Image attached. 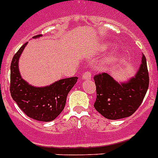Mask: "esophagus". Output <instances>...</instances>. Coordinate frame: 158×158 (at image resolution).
Instances as JSON below:
<instances>
[{"label": "esophagus", "instance_id": "esophagus-1", "mask_svg": "<svg viewBox=\"0 0 158 158\" xmlns=\"http://www.w3.org/2000/svg\"><path fill=\"white\" fill-rule=\"evenodd\" d=\"M91 77H92V73H91L89 71H87V72H85V73H84V74H83V79H86V80L90 79Z\"/></svg>", "mask_w": 158, "mask_h": 158}]
</instances>
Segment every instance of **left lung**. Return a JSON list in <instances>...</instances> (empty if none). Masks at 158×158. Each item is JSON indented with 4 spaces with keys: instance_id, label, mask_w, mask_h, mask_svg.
<instances>
[{
    "instance_id": "8db88e82",
    "label": "left lung",
    "mask_w": 158,
    "mask_h": 158,
    "mask_svg": "<svg viewBox=\"0 0 158 158\" xmlns=\"http://www.w3.org/2000/svg\"><path fill=\"white\" fill-rule=\"evenodd\" d=\"M96 100L94 106L100 114L110 120L128 117L142 103L149 86L147 60L142 55L141 66L135 77L126 83H118L107 73L94 77Z\"/></svg>"
}]
</instances>
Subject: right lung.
<instances>
[{
    "mask_svg": "<svg viewBox=\"0 0 158 158\" xmlns=\"http://www.w3.org/2000/svg\"><path fill=\"white\" fill-rule=\"evenodd\" d=\"M42 35L34 36L33 38ZM27 43L14 55L10 64V92L17 106L28 117L39 121H53L64 109L67 95L78 80L77 77L60 79L45 87H34L22 78L18 60Z\"/></svg>",
    "mask_w": 158,
    "mask_h": 158,
    "instance_id": "right-lung-1",
    "label": "right lung"
}]
</instances>
